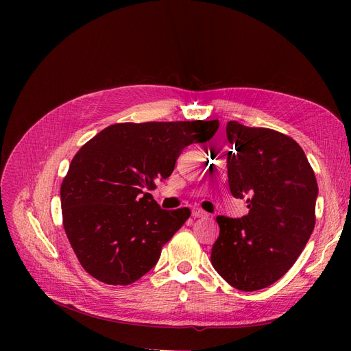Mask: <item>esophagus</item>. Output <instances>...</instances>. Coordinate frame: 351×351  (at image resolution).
Masks as SVG:
<instances>
[{
	"label": "esophagus",
	"mask_w": 351,
	"mask_h": 351,
	"mask_svg": "<svg viewBox=\"0 0 351 351\" xmlns=\"http://www.w3.org/2000/svg\"><path fill=\"white\" fill-rule=\"evenodd\" d=\"M192 216H193V217H206L208 213H206L205 210L199 209V208H195V209H192Z\"/></svg>",
	"instance_id": "1"
}]
</instances>
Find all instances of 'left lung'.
I'll list each match as a JSON object with an SVG mask.
<instances>
[{"label":"left lung","mask_w":351,"mask_h":351,"mask_svg":"<svg viewBox=\"0 0 351 351\" xmlns=\"http://www.w3.org/2000/svg\"><path fill=\"white\" fill-rule=\"evenodd\" d=\"M229 189L246 199L241 219L217 216L215 270L234 289H265L294 265L316 223L317 180L300 145L267 128L226 125Z\"/></svg>","instance_id":"8db88e82"}]
</instances>
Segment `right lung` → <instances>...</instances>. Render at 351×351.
Returning a JSON list of instances; mask_svg holds the SVG:
<instances>
[{"mask_svg":"<svg viewBox=\"0 0 351 351\" xmlns=\"http://www.w3.org/2000/svg\"><path fill=\"white\" fill-rule=\"evenodd\" d=\"M217 128V119L115 123L77 152L61 208L68 241L92 278L126 286L158 263L191 210L160 209L146 189L169 178L182 151L208 142Z\"/></svg>","mask_w":351,"mask_h":351,"instance_id":"add662e5","label":"right lung"}]
</instances>
